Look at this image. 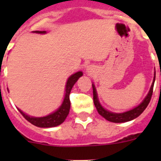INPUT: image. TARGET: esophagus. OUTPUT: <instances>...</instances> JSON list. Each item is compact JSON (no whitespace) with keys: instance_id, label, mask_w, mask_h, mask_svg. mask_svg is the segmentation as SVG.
Masks as SVG:
<instances>
[{"instance_id":"1","label":"esophagus","mask_w":161,"mask_h":161,"mask_svg":"<svg viewBox=\"0 0 161 161\" xmlns=\"http://www.w3.org/2000/svg\"><path fill=\"white\" fill-rule=\"evenodd\" d=\"M86 72L88 74H93V72H94L95 68L93 65H89V66L86 67V69H85Z\"/></svg>"}]
</instances>
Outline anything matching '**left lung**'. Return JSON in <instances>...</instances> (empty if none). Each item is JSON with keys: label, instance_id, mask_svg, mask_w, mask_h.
<instances>
[{"label": "left lung", "instance_id": "obj_1", "mask_svg": "<svg viewBox=\"0 0 161 161\" xmlns=\"http://www.w3.org/2000/svg\"><path fill=\"white\" fill-rule=\"evenodd\" d=\"M155 79H156V72H154V78H153V84L151 85L150 90H149L147 96L145 97L144 99L142 101L141 103L139 104V106L133 108L132 109H130L128 111L123 112V113H114V112L109 111V110H107L106 109H105V108L101 105L100 102L98 100L96 87H95L94 84L93 83L92 86H93V102H94V105L95 106H96L98 114L100 115H102V117H103L104 119H106V120L109 121V122H112V123H126V122H129V121H131L133 120V119H136V118L139 117V115L141 114L144 111V109L147 108V105H148L149 102H150L151 97H152V95H153Z\"/></svg>", "mask_w": 161, "mask_h": 161}]
</instances>
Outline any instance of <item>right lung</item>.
<instances>
[{"instance_id":"right-lung-1","label":"right lung","mask_w":161,"mask_h":161,"mask_svg":"<svg viewBox=\"0 0 161 161\" xmlns=\"http://www.w3.org/2000/svg\"><path fill=\"white\" fill-rule=\"evenodd\" d=\"M33 33L46 34L47 31H33ZM81 76H83V72L79 71V72L71 75L68 77V80H67L66 86H65V94L63 102L61 104V106L55 111L52 112V114L46 115L44 117H32V116H30V115L25 114L21 109H18H18L28 122H30L31 124L38 126V127L47 128V127H54V126H59V125H60L61 123H63L64 122L67 116L69 114L71 106L70 100H69V94H70L71 90H72L73 85L76 84L77 80Z\"/></svg>"}]
</instances>
